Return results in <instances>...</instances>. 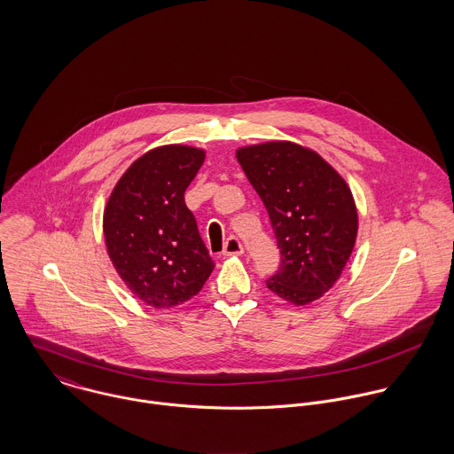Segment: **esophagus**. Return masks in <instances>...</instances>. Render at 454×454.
<instances>
[{"instance_id": "34e87169", "label": "esophagus", "mask_w": 454, "mask_h": 454, "mask_svg": "<svg viewBox=\"0 0 454 454\" xmlns=\"http://www.w3.org/2000/svg\"><path fill=\"white\" fill-rule=\"evenodd\" d=\"M243 254V245L236 236H231L225 245H223V255L231 257V255H241Z\"/></svg>"}]
</instances>
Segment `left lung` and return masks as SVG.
<instances>
[{"mask_svg": "<svg viewBox=\"0 0 454 454\" xmlns=\"http://www.w3.org/2000/svg\"><path fill=\"white\" fill-rule=\"evenodd\" d=\"M238 160L269 213L281 255L267 288L297 306L320 299L355 247L351 191L318 153L290 141L239 148Z\"/></svg>", "mask_w": 454, "mask_h": 454, "instance_id": "left-lung-1", "label": "left lung"}]
</instances>
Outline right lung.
<instances>
[{
    "mask_svg": "<svg viewBox=\"0 0 454 454\" xmlns=\"http://www.w3.org/2000/svg\"><path fill=\"white\" fill-rule=\"evenodd\" d=\"M202 162L192 146L153 148L124 173L105 209L110 259L130 292L157 309L192 299L215 267L184 197Z\"/></svg>",
    "mask_w": 454,
    "mask_h": 454,
    "instance_id": "1",
    "label": "right lung"
}]
</instances>
